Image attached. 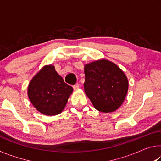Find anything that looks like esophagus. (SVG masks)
<instances>
[{
	"label": "esophagus",
	"mask_w": 161,
	"mask_h": 161,
	"mask_svg": "<svg viewBox=\"0 0 161 161\" xmlns=\"http://www.w3.org/2000/svg\"><path fill=\"white\" fill-rule=\"evenodd\" d=\"M79 87H80V86H79L78 84H75V85L73 86V88H74L75 90H77V89H79Z\"/></svg>",
	"instance_id": "1"
}]
</instances>
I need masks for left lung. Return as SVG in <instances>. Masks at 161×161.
<instances>
[{
    "label": "left lung",
    "instance_id": "left-lung-1",
    "mask_svg": "<svg viewBox=\"0 0 161 161\" xmlns=\"http://www.w3.org/2000/svg\"><path fill=\"white\" fill-rule=\"evenodd\" d=\"M84 92L99 111L110 113L121 107L129 89L124 72L109 60L101 59L84 65Z\"/></svg>",
    "mask_w": 161,
    "mask_h": 161
}]
</instances>
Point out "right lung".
I'll return each instance as SVG.
<instances>
[{
  "mask_svg": "<svg viewBox=\"0 0 161 161\" xmlns=\"http://www.w3.org/2000/svg\"><path fill=\"white\" fill-rule=\"evenodd\" d=\"M73 88L64 81L53 64L45 65L30 81L28 98L36 109L46 116L60 114Z\"/></svg>",
  "mask_w": 161,
  "mask_h": 161,
  "instance_id": "obj_1",
  "label": "right lung"
}]
</instances>
